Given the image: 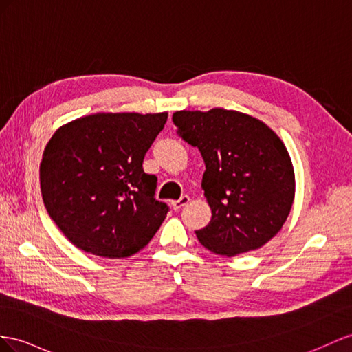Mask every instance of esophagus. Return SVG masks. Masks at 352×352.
Returning <instances> with one entry per match:
<instances>
[{
	"label": "esophagus",
	"mask_w": 352,
	"mask_h": 352,
	"mask_svg": "<svg viewBox=\"0 0 352 352\" xmlns=\"http://www.w3.org/2000/svg\"><path fill=\"white\" fill-rule=\"evenodd\" d=\"M188 201H190V196H188V195H183L182 197H179V199L173 201L170 204H173V206H174L175 210H178V208H182V206H184L186 204H188Z\"/></svg>",
	"instance_id": "34e87169"
}]
</instances>
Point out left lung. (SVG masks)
<instances>
[{"label": "left lung", "instance_id": "left-lung-1", "mask_svg": "<svg viewBox=\"0 0 352 352\" xmlns=\"http://www.w3.org/2000/svg\"><path fill=\"white\" fill-rule=\"evenodd\" d=\"M177 135L205 162L202 188L212 217L196 236L233 257L263 247L281 230L294 199V170L276 133L244 113L177 111Z\"/></svg>", "mask_w": 352, "mask_h": 352}]
</instances>
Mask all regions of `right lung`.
Returning a JSON list of instances; mask_svg holds the SVG:
<instances>
[{
    "mask_svg": "<svg viewBox=\"0 0 352 352\" xmlns=\"http://www.w3.org/2000/svg\"><path fill=\"white\" fill-rule=\"evenodd\" d=\"M168 114L99 113L62 126L44 150L41 195L50 219L73 244L99 257H129L146 247L169 206L146 153Z\"/></svg>",
    "mask_w": 352,
    "mask_h": 352,
    "instance_id": "right-lung-1",
    "label": "right lung"
}]
</instances>
